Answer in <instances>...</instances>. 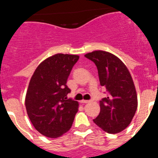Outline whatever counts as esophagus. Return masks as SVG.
Returning <instances> with one entry per match:
<instances>
[{"label":"esophagus","instance_id":"esophagus-1","mask_svg":"<svg viewBox=\"0 0 158 158\" xmlns=\"http://www.w3.org/2000/svg\"><path fill=\"white\" fill-rule=\"evenodd\" d=\"M89 100H81V103H82V104H88V103H89Z\"/></svg>","mask_w":158,"mask_h":158}]
</instances>
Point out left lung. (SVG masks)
<instances>
[{"label": "left lung", "mask_w": 158, "mask_h": 158, "mask_svg": "<svg viewBox=\"0 0 158 158\" xmlns=\"http://www.w3.org/2000/svg\"><path fill=\"white\" fill-rule=\"evenodd\" d=\"M85 57L96 65L100 85L108 93L100 101V114L93 122L107 133H119L129 126L138 107L131 73L118 57L107 51H93Z\"/></svg>", "instance_id": "1"}]
</instances>
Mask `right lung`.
<instances>
[{
  "mask_svg": "<svg viewBox=\"0 0 158 158\" xmlns=\"http://www.w3.org/2000/svg\"><path fill=\"white\" fill-rule=\"evenodd\" d=\"M79 59L74 54H57L39 65L29 82L25 106L34 127L49 138H58L72 127L78 102L67 98L66 82Z\"/></svg>",
  "mask_w": 158,
  "mask_h": 158,
  "instance_id": "add662e5",
  "label": "right lung"
}]
</instances>
